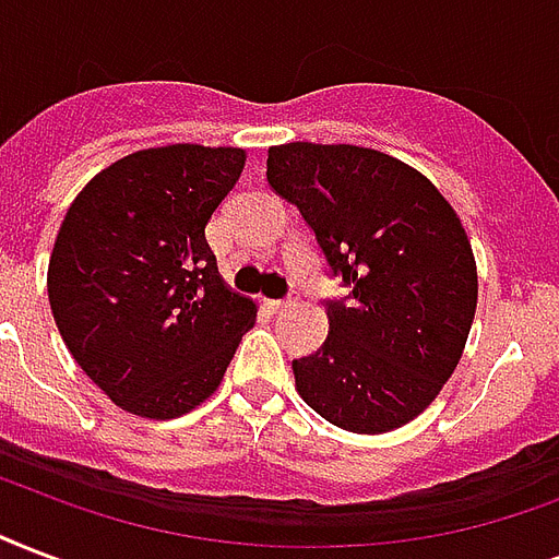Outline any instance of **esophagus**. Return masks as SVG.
<instances>
[{
  "instance_id": "obj_1",
  "label": "esophagus",
  "mask_w": 559,
  "mask_h": 559,
  "mask_svg": "<svg viewBox=\"0 0 559 559\" xmlns=\"http://www.w3.org/2000/svg\"><path fill=\"white\" fill-rule=\"evenodd\" d=\"M270 308L275 310V313H284V310L296 308V296H293V298H284V301H270Z\"/></svg>"
}]
</instances>
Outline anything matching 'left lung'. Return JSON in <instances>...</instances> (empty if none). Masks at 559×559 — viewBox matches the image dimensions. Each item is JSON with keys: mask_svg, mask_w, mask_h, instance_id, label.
<instances>
[{"mask_svg": "<svg viewBox=\"0 0 559 559\" xmlns=\"http://www.w3.org/2000/svg\"><path fill=\"white\" fill-rule=\"evenodd\" d=\"M266 178L352 287L322 348L293 360L298 395L343 431L402 428L454 374L478 308L457 211L411 164L348 143L270 146Z\"/></svg>", "mask_w": 559, "mask_h": 559, "instance_id": "1", "label": "left lung"}]
</instances>
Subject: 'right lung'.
Instances as JSON below:
<instances>
[{"mask_svg":"<svg viewBox=\"0 0 559 559\" xmlns=\"http://www.w3.org/2000/svg\"><path fill=\"white\" fill-rule=\"evenodd\" d=\"M246 148H140L84 185L55 237L46 289L72 360L119 411L176 419L207 402L258 305L231 293L204 225Z\"/></svg>","mask_w":559,"mask_h":559,"instance_id":"add662e5","label":"right lung"}]
</instances>
